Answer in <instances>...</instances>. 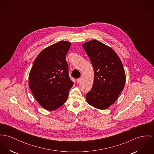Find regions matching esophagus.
Returning <instances> with one entry per match:
<instances>
[{
  "mask_svg": "<svg viewBox=\"0 0 154 154\" xmlns=\"http://www.w3.org/2000/svg\"><path fill=\"white\" fill-rule=\"evenodd\" d=\"M76 82H77V83H80V82H81V79H77L76 80Z\"/></svg>",
  "mask_w": 154,
  "mask_h": 154,
  "instance_id": "34e87169",
  "label": "esophagus"
}]
</instances>
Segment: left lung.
Listing matches in <instances>:
<instances>
[{"label":"left lung","mask_w":154,"mask_h":154,"mask_svg":"<svg viewBox=\"0 0 154 154\" xmlns=\"http://www.w3.org/2000/svg\"><path fill=\"white\" fill-rule=\"evenodd\" d=\"M94 71L91 90L85 95L91 106L104 109L111 106L123 90L125 74L116 53L100 42L93 40L83 44Z\"/></svg>","instance_id":"8db88e82"}]
</instances>
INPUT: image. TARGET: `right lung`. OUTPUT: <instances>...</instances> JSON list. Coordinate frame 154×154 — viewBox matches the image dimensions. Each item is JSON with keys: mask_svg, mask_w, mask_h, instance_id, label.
Wrapping results in <instances>:
<instances>
[{"mask_svg": "<svg viewBox=\"0 0 154 154\" xmlns=\"http://www.w3.org/2000/svg\"><path fill=\"white\" fill-rule=\"evenodd\" d=\"M71 43L60 41L44 49L34 61L29 85L37 101L48 111L64 104L73 82L66 60Z\"/></svg>", "mask_w": 154, "mask_h": 154, "instance_id": "add662e5", "label": "right lung"}]
</instances>
